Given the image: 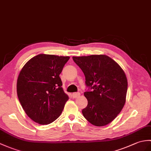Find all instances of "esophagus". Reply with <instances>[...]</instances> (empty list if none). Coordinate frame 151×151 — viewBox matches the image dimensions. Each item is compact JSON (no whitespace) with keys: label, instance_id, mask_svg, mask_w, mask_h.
<instances>
[{"label":"esophagus","instance_id":"1","mask_svg":"<svg viewBox=\"0 0 151 151\" xmlns=\"http://www.w3.org/2000/svg\"><path fill=\"white\" fill-rule=\"evenodd\" d=\"M72 96L73 98H74V99H77V98H78L80 96V93H73Z\"/></svg>","mask_w":151,"mask_h":151}]
</instances>
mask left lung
<instances>
[{
  "label": "left lung",
  "mask_w": 151,
  "mask_h": 151,
  "mask_svg": "<svg viewBox=\"0 0 151 151\" xmlns=\"http://www.w3.org/2000/svg\"><path fill=\"white\" fill-rule=\"evenodd\" d=\"M82 70L86 86L87 106L82 109L84 118L91 124L101 127L113 121L123 109L127 91L124 70L114 60L105 55L73 57Z\"/></svg>",
  "instance_id": "left-lung-1"
}]
</instances>
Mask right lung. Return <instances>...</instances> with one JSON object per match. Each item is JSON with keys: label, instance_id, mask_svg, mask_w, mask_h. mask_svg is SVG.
<instances>
[{"label": "right lung", "instance_id": "right-lung-1", "mask_svg": "<svg viewBox=\"0 0 151 151\" xmlns=\"http://www.w3.org/2000/svg\"><path fill=\"white\" fill-rule=\"evenodd\" d=\"M69 57L40 54L21 69L17 82L20 103L31 120L47 125L61 114L69 96L60 78Z\"/></svg>", "mask_w": 151, "mask_h": 151}]
</instances>
